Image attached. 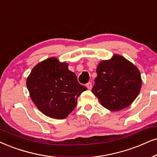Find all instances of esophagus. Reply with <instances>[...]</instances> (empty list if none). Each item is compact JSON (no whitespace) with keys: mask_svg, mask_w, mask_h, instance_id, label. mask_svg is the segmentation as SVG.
<instances>
[{"mask_svg":"<svg viewBox=\"0 0 157 157\" xmlns=\"http://www.w3.org/2000/svg\"><path fill=\"white\" fill-rule=\"evenodd\" d=\"M86 87L88 88V90H91V88H92V83L90 82H88L86 84Z\"/></svg>","mask_w":157,"mask_h":157,"instance_id":"1","label":"esophagus"}]
</instances>
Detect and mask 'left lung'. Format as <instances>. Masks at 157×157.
Segmentation results:
<instances>
[{
	"mask_svg": "<svg viewBox=\"0 0 157 157\" xmlns=\"http://www.w3.org/2000/svg\"><path fill=\"white\" fill-rule=\"evenodd\" d=\"M92 92L104 107L119 111L130 106L139 94L142 80L140 71L122 56L115 54L99 63Z\"/></svg>",
	"mask_w": 157,
	"mask_h": 157,
	"instance_id": "1",
	"label": "left lung"
}]
</instances>
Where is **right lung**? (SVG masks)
I'll use <instances>...</instances> for the list:
<instances>
[{"label": "right lung", "instance_id": "1", "mask_svg": "<svg viewBox=\"0 0 157 157\" xmlns=\"http://www.w3.org/2000/svg\"><path fill=\"white\" fill-rule=\"evenodd\" d=\"M31 99L41 112L54 119H64L74 110L77 98L87 88L77 82L68 64L55 57L41 61L27 78Z\"/></svg>", "mask_w": 157, "mask_h": 157}]
</instances>
